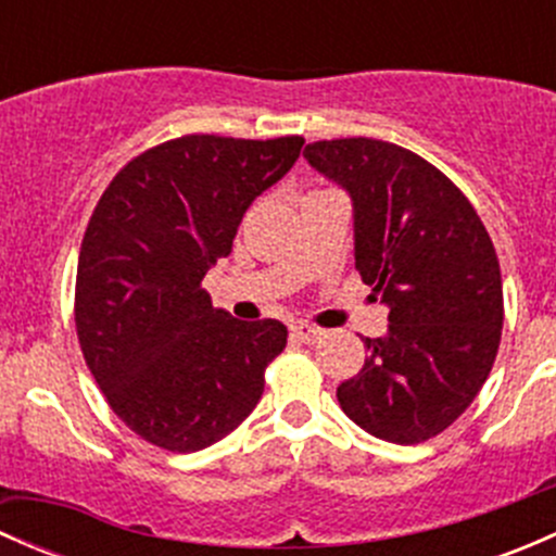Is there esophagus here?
Instances as JSON below:
<instances>
[{
	"label": "esophagus",
	"mask_w": 556,
	"mask_h": 556,
	"mask_svg": "<svg viewBox=\"0 0 556 556\" xmlns=\"http://www.w3.org/2000/svg\"><path fill=\"white\" fill-rule=\"evenodd\" d=\"M290 333H293L299 341H304V344H314L317 339H323L325 330L317 328V325H312V323H295L293 328H290Z\"/></svg>",
	"instance_id": "34e87169"
}]
</instances>
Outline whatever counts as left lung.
<instances>
[{"label":"left lung","instance_id":"obj_1","mask_svg":"<svg viewBox=\"0 0 556 556\" xmlns=\"http://www.w3.org/2000/svg\"><path fill=\"white\" fill-rule=\"evenodd\" d=\"M312 169L350 193L355 268L390 309L366 363L336 390L366 433L419 444L479 395L501 346L495 247L463 190L406 148L368 137L306 144Z\"/></svg>","mask_w":556,"mask_h":556}]
</instances>
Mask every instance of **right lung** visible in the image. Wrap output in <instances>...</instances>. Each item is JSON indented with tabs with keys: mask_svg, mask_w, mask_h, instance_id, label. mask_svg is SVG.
Wrapping results in <instances>:
<instances>
[{
	"mask_svg": "<svg viewBox=\"0 0 556 556\" xmlns=\"http://www.w3.org/2000/svg\"><path fill=\"white\" fill-rule=\"evenodd\" d=\"M301 148L304 137L188 134L128 161L99 199L77 261V339L139 439L199 452L261 401L288 328L215 309L201 279L231 255L244 212Z\"/></svg>",
	"mask_w": 556,
	"mask_h": 556,
	"instance_id": "obj_1",
	"label": "right lung"
}]
</instances>
